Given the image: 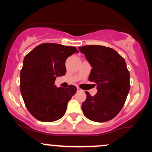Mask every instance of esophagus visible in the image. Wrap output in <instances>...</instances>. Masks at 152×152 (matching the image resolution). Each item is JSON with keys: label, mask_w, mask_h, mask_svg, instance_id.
I'll use <instances>...</instances> for the list:
<instances>
[{"label": "esophagus", "mask_w": 152, "mask_h": 152, "mask_svg": "<svg viewBox=\"0 0 152 152\" xmlns=\"http://www.w3.org/2000/svg\"><path fill=\"white\" fill-rule=\"evenodd\" d=\"M77 88V91H82L81 88H80L79 87H77V88Z\"/></svg>", "instance_id": "34e87169"}]
</instances>
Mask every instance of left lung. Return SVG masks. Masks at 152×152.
Returning <instances> with one entry per match:
<instances>
[{"label":"left lung","mask_w":152,"mask_h":152,"mask_svg":"<svg viewBox=\"0 0 152 152\" xmlns=\"http://www.w3.org/2000/svg\"><path fill=\"white\" fill-rule=\"evenodd\" d=\"M92 69L88 80L96 83L97 94L86 99L81 106L83 114L96 122L114 118L124 105L130 89V76L126 62L111 48L99 45L79 47Z\"/></svg>","instance_id":"obj_1"}]
</instances>
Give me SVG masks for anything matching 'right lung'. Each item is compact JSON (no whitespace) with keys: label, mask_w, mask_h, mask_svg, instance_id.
<instances>
[{"label":"right lung","mask_w":152,"mask_h":152,"mask_svg":"<svg viewBox=\"0 0 152 152\" xmlns=\"http://www.w3.org/2000/svg\"><path fill=\"white\" fill-rule=\"evenodd\" d=\"M77 52L76 48L45 43L26 56L20 70V90L25 105L36 119L56 121L64 116L67 104L76 92V87L57 88V76L66 74V58Z\"/></svg>","instance_id":"add662e5"}]
</instances>
